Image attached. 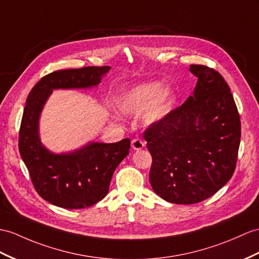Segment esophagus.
<instances>
[{"instance_id":"obj_1","label":"esophagus","mask_w":259,"mask_h":259,"mask_svg":"<svg viewBox=\"0 0 259 259\" xmlns=\"http://www.w3.org/2000/svg\"><path fill=\"white\" fill-rule=\"evenodd\" d=\"M145 146V143L140 140V138H134L133 141H132V147H133L134 150H141L143 149Z\"/></svg>"}]
</instances>
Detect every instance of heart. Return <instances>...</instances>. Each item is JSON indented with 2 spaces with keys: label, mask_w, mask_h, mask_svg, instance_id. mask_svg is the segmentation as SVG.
<instances>
[{
  "label": "heart",
  "mask_w": 259,
  "mask_h": 259,
  "mask_svg": "<svg viewBox=\"0 0 259 259\" xmlns=\"http://www.w3.org/2000/svg\"><path fill=\"white\" fill-rule=\"evenodd\" d=\"M174 92L160 82L135 85L124 91L116 100V108L124 114H136L145 110V124H156L165 118L175 104Z\"/></svg>",
  "instance_id": "b5f03b06"
}]
</instances>
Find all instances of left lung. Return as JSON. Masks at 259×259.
I'll use <instances>...</instances> for the list:
<instances>
[{
    "label": "left lung",
    "instance_id": "left-lung-1",
    "mask_svg": "<svg viewBox=\"0 0 259 259\" xmlns=\"http://www.w3.org/2000/svg\"><path fill=\"white\" fill-rule=\"evenodd\" d=\"M189 70L198 78L193 96L143 134L153 190L176 204L217 193L234 174L241 143V119L224 78L202 65Z\"/></svg>",
    "mask_w": 259,
    "mask_h": 259
}]
</instances>
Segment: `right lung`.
Instances as JSON below:
<instances>
[{"mask_svg": "<svg viewBox=\"0 0 259 259\" xmlns=\"http://www.w3.org/2000/svg\"><path fill=\"white\" fill-rule=\"evenodd\" d=\"M109 66L58 70L42 77L31 89L22 117L18 149L35 190L54 205L84 209L109 192L113 172L130 153V138L117 143H89L71 153L55 154L40 142L39 116L57 89L97 87Z\"/></svg>", "mask_w": 259, "mask_h": 259, "instance_id": "right-lung-1", "label": "right lung"}]
</instances>
